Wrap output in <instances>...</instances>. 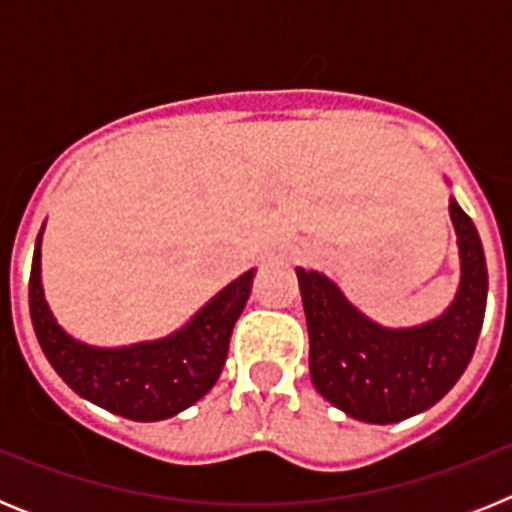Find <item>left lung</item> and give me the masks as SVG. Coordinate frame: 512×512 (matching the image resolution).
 <instances>
[{"label": "left lung", "instance_id": "obj_1", "mask_svg": "<svg viewBox=\"0 0 512 512\" xmlns=\"http://www.w3.org/2000/svg\"><path fill=\"white\" fill-rule=\"evenodd\" d=\"M459 235L461 284L441 318L418 328H382L336 284L297 269L310 333V377L336 408L364 423H400L436 405L472 361L487 305V264L472 217L449 202Z\"/></svg>", "mask_w": 512, "mask_h": 512}]
</instances>
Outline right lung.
<instances>
[{
	"label": "right lung",
	"mask_w": 512,
	"mask_h": 512,
	"mask_svg": "<svg viewBox=\"0 0 512 512\" xmlns=\"http://www.w3.org/2000/svg\"><path fill=\"white\" fill-rule=\"evenodd\" d=\"M253 269L217 292L179 333L125 348H94L66 336L45 305L40 235L30 271V318L45 359L76 395L122 418L151 423L182 413L212 390L230 333L251 295Z\"/></svg>",
	"instance_id": "obj_1"
}]
</instances>
